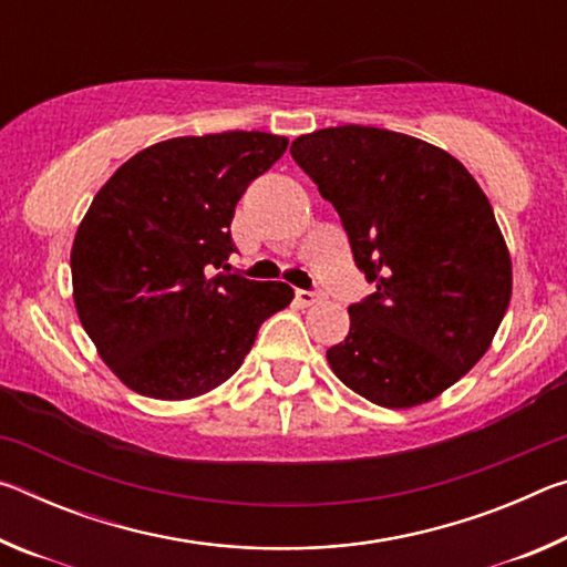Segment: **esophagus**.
<instances>
[{
    "instance_id": "obj_1",
    "label": "esophagus",
    "mask_w": 567,
    "mask_h": 567,
    "mask_svg": "<svg viewBox=\"0 0 567 567\" xmlns=\"http://www.w3.org/2000/svg\"><path fill=\"white\" fill-rule=\"evenodd\" d=\"M295 297H297V302H300L302 307H310V305H315V302L320 300V295L318 292H310V290H297Z\"/></svg>"
}]
</instances>
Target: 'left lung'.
Returning a JSON list of instances; mask_svg holds the SVG:
<instances>
[{
	"label": "left lung",
	"instance_id": "left-lung-1",
	"mask_svg": "<svg viewBox=\"0 0 567 567\" xmlns=\"http://www.w3.org/2000/svg\"><path fill=\"white\" fill-rule=\"evenodd\" d=\"M332 203L375 292L350 305L328 350L334 375L380 408L435 400L491 348L513 295V262L491 199L445 150L344 124L292 142Z\"/></svg>",
	"mask_w": 567,
	"mask_h": 567
}]
</instances>
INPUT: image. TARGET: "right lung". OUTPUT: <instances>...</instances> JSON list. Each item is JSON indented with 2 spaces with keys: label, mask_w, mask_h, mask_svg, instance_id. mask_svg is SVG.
Here are the masks:
<instances>
[{
  "label": "right lung",
  "mask_w": 567,
  "mask_h": 567,
  "mask_svg": "<svg viewBox=\"0 0 567 567\" xmlns=\"http://www.w3.org/2000/svg\"><path fill=\"white\" fill-rule=\"evenodd\" d=\"M287 137L223 132L137 152L94 195L72 243V295L84 332L130 390L192 400L223 385L257 330L292 302L285 282L215 270L229 223Z\"/></svg>",
  "instance_id": "obj_1"
}]
</instances>
